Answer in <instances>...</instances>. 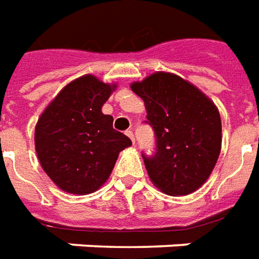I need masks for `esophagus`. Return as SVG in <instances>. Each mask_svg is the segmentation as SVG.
I'll return each instance as SVG.
<instances>
[{"instance_id": "34e87169", "label": "esophagus", "mask_w": 259, "mask_h": 259, "mask_svg": "<svg viewBox=\"0 0 259 259\" xmlns=\"http://www.w3.org/2000/svg\"><path fill=\"white\" fill-rule=\"evenodd\" d=\"M125 135H126V137H130V138H131V141H133V142H135V137H134V133H133V131H125Z\"/></svg>"}]
</instances>
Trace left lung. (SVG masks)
Wrapping results in <instances>:
<instances>
[{
  "instance_id": "1",
  "label": "left lung",
  "mask_w": 259,
  "mask_h": 259,
  "mask_svg": "<svg viewBox=\"0 0 259 259\" xmlns=\"http://www.w3.org/2000/svg\"><path fill=\"white\" fill-rule=\"evenodd\" d=\"M155 131L153 155L142 153L152 183L170 195L198 190L212 173L222 146L219 111L208 97L177 75L156 72L131 85Z\"/></svg>"
}]
</instances>
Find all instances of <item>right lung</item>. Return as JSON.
<instances>
[{
    "mask_svg": "<svg viewBox=\"0 0 259 259\" xmlns=\"http://www.w3.org/2000/svg\"><path fill=\"white\" fill-rule=\"evenodd\" d=\"M115 86L92 75L62 89L38 118L34 144L40 164L61 190L91 194L109 179L121 150L131 139L113 128L102 113Z\"/></svg>",
    "mask_w": 259,
    "mask_h": 259,
    "instance_id": "1",
    "label": "right lung"
}]
</instances>
